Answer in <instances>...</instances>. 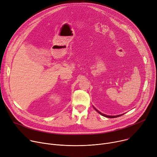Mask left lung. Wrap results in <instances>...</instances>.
I'll return each mask as SVG.
<instances>
[{"instance_id":"8db88e82","label":"left lung","mask_w":157,"mask_h":157,"mask_svg":"<svg viewBox=\"0 0 157 157\" xmlns=\"http://www.w3.org/2000/svg\"><path fill=\"white\" fill-rule=\"evenodd\" d=\"M93 107L94 108V109L97 111L98 113H99L100 114H101L102 116H104V117H109V118H113V117H118V116H122V115H123L124 114H120V115H117V116H108V115H105V114H103V113H101L100 111H99L98 109H96L93 106Z\"/></svg>"}]
</instances>
